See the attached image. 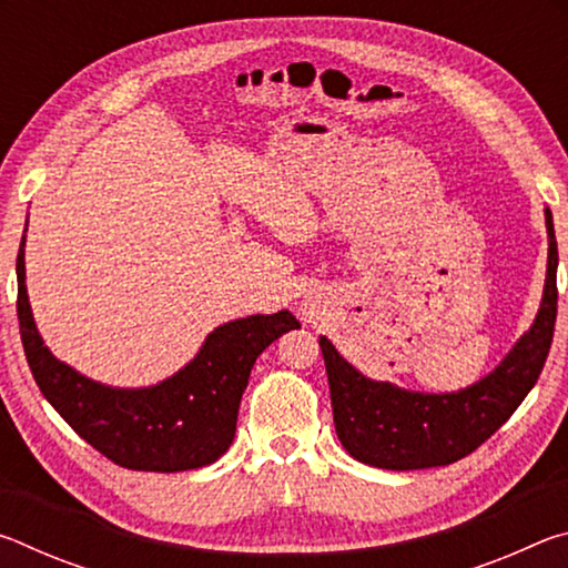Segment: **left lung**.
Masks as SVG:
<instances>
[{"label": "left lung", "mask_w": 568, "mask_h": 568, "mask_svg": "<svg viewBox=\"0 0 568 568\" xmlns=\"http://www.w3.org/2000/svg\"><path fill=\"white\" fill-rule=\"evenodd\" d=\"M546 230L549 265L536 321L506 358L474 386L456 393H416L371 381L321 335L335 434L355 460L388 470L448 466L474 454L511 418L541 376L554 338L559 250L549 207Z\"/></svg>", "instance_id": "8db88e82"}]
</instances>
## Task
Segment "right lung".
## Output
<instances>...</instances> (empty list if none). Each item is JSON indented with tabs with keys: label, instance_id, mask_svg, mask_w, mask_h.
I'll list each match as a JSON object with an SVG mask.
<instances>
[{
	"label": "right lung",
	"instance_id": "1",
	"mask_svg": "<svg viewBox=\"0 0 568 568\" xmlns=\"http://www.w3.org/2000/svg\"><path fill=\"white\" fill-rule=\"evenodd\" d=\"M17 283L19 333L42 396L77 436L132 470L175 474L215 464L235 438L240 398L255 358L283 333L301 328L287 311L230 321L210 333L172 378L150 388H112L57 361L37 333L24 285V235Z\"/></svg>",
	"mask_w": 568,
	"mask_h": 568
}]
</instances>
